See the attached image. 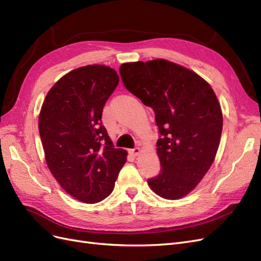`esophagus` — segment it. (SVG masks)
<instances>
[{
    "mask_svg": "<svg viewBox=\"0 0 261 261\" xmlns=\"http://www.w3.org/2000/svg\"><path fill=\"white\" fill-rule=\"evenodd\" d=\"M129 152H130L134 156H136V155H138V154L140 153V149H139L138 147H135L134 149H130Z\"/></svg>",
    "mask_w": 261,
    "mask_h": 261,
    "instance_id": "esophagus-1",
    "label": "esophagus"
}]
</instances>
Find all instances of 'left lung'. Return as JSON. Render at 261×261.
<instances>
[{"label": "left lung", "mask_w": 261, "mask_h": 261, "mask_svg": "<svg viewBox=\"0 0 261 261\" xmlns=\"http://www.w3.org/2000/svg\"><path fill=\"white\" fill-rule=\"evenodd\" d=\"M125 88L152 108L160 132V174L148 179L165 199H180L198 185L220 145L223 116L211 86L198 74L163 59L124 63Z\"/></svg>", "instance_id": "obj_1"}]
</instances>
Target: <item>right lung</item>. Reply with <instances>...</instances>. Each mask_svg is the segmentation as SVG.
Returning a JSON list of instances; mask_svg holds the SVG:
<instances>
[{"mask_svg": "<svg viewBox=\"0 0 261 261\" xmlns=\"http://www.w3.org/2000/svg\"><path fill=\"white\" fill-rule=\"evenodd\" d=\"M118 75L106 65L76 68L53 85L39 115L49 170L75 199L96 203L112 193L127 158L114 148L101 117Z\"/></svg>", "mask_w": 261, "mask_h": 261, "instance_id": "right-lung-1", "label": "right lung"}]
</instances>
